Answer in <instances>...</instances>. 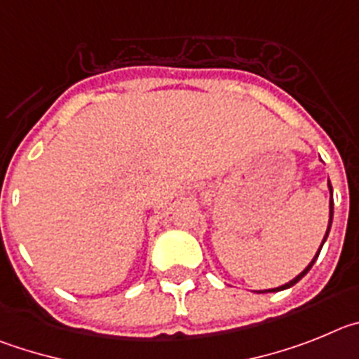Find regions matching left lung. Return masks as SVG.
I'll return each instance as SVG.
<instances>
[{
    "instance_id": "8db88e82",
    "label": "left lung",
    "mask_w": 359,
    "mask_h": 359,
    "mask_svg": "<svg viewBox=\"0 0 359 359\" xmlns=\"http://www.w3.org/2000/svg\"><path fill=\"white\" fill-rule=\"evenodd\" d=\"M327 187H329V193H331V200H329V224H327V231H325V236H324V240H322V243H320V248H318V252H316V254H315V257H313V259H311V263H309L308 266H306L304 270H302V272L299 273V276H297V277H293V279L290 280V283L283 284V286H277V288H270V290H256V293H273V292H283V290H288V288H292L293 284H297V283H299V280L302 279V277H304L306 273L309 272V270H311V266H313V264H315L316 257H318V254H320L322 247H324L325 240H327L329 231H331V224H332V212H334V202H332V186H331V182H329V180H327Z\"/></svg>"
}]
</instances>
